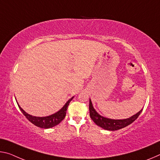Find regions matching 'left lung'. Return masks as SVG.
<instances>
[{
	"mask_svg": "<svg viewBox=\"0 0 160 160\" xmlns=\"http://www.w3.org/2000/svg\"><path fill=\"white\" fill-rule=\"evenodd\" d=\"M89 110H90V116L92 120H93L96 125H98L100 128H102L104 130L115 131L120 130V129L124 128L125 127L130 125L137 118H138L139 115L142 111V109L139 110L138 113L135 115H132L130 118L124 119V120H114V119L107 118L105 117L101 116L100 114L97 112V111L94 108L92 101L90 99V104H89Z\"/></svg>",
	"mask_w": 160,
	"mask_h": 160,
	"instance_id": "obj_1",
	"label": "left lung"
}]
</instances>
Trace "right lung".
<instances>
[{"label": "right lung", "instance_id": "add662e5", "mask_svg": "<svg viewBox=\"0 0 160 160\" xmlns=\"http://www.w3.org/2000/svg\"><path fill=\"white\" fill-rule=\"evenodd\" d=\"M73 98L74 97L71 98L70 100H68V102L65 104V105L63 106L59 111H58L57 112L46 117H35L31 115H29L28 113H27L25 111L22 110L18 103L17 102V104L18 105V107L22 113L25 116V118H26L30 122H32L33 125L38 127V128L48 129L51 128L52 127L56 126L65 118V115H66V112L68 105H69L70 101L72 100Z\"/></svg>", "mask_w": 160, "mask_h": 160}]
</instances>
